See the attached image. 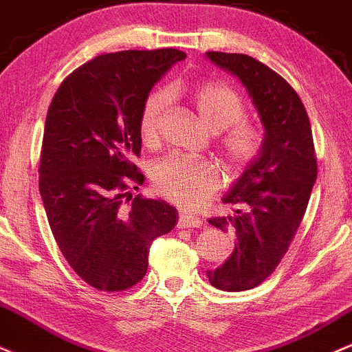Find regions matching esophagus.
Returning <instances> with one entry per match:
<instances>
[{
    "mask_svg": "<svg viewBox=\"0 0 352 352\" xmlns=\"http://www.w3.org/2000/svg\"><path fill=\"white\" fill-rule=\"evenodd\" d=\"M203 226V221L195 216H189L188 212H181L179 219H177V228H201Z\"/></svg>",
    "mask_w": 352,
    "mask_h": 352,
    "instance_id": "1",
    "label": "esophagus"
}]
</instances>
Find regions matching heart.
<instances>
[{
	"label": "heart",
	"mask_w": 352,
	"mask_h": 352,
	"mask_svg": "<svg viewBox=\"0 0 352 352\" xmlns=\"http://www.w3.org/2000/svg\"><path fill=\"white\" fill-rule=\"evenodd\" d=\"M168 101V93L164 91H155L144 100L138 121L144 144L153 146L160 141ZM191 101L208 129L212 133L228 129L221 146L232 166L243 168L261 155L264 144L261 126L244 120V101L231 86L218 81L203 82L192 89ZM151 177L160 195L189 209L204 206L219 188V171L214 164L179 155L161 160L153 168Z\"/></svg>",
	"instance_id": "obj_1"
}]
</instances>
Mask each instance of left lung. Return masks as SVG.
<instances>
[{
    "label": "left lung",
    "instance_id": "left-lung-1",
    "mask_svg": "<svg viewBox=\"0 0 352 352\" xmlns=\"http://www.w3.org/2000/svg\"><path fill=\"white\" fill-rule=\"evenodd\" d=\"M206 54L246 86L264 128L261 155L223 199L236 206L234 214L209 219L234 234L236 246L206 276L214 287L234 293L259 286L281 263L306 212L318 163L309 118L289 82L248 54Z\"/></svg>",
    "mask_w": 352,
    "mask_h": 352
}]
</instances>
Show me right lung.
I'll return each mask as SVG.
<instances>
[{"instance_id":"1","label":"right lung","mask_w":352,"mask_h":352,"mask_svg":"<svg viewBox=\"0 0 352 352\" xmlns=\"http://www.w3.org/2000/svg\"><path fill=\"white\" fill-rule=\"evenodd\" d=\"M183 51H120L85 63L51 101L39 157V192L54 239L73 271L100 291L144 278L151 243L177 223L176 208L134 195L144 176L140 113Z\"/></svg>"}]
</instances>
